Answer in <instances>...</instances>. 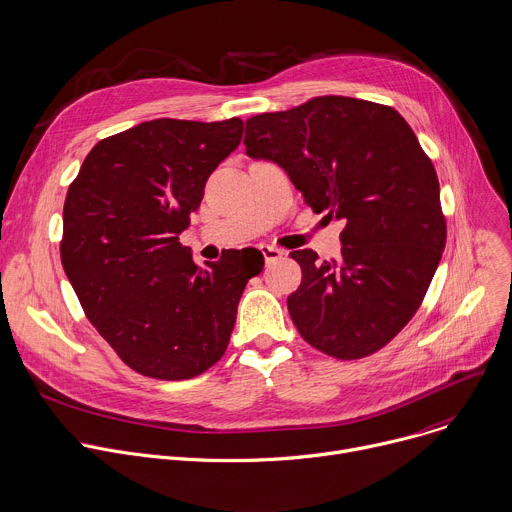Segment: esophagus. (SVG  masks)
I'll return each mask as SVG.
<instances>
[{"label": "esophagus", "instance_id": "esophagus-1", "mask_svg": "<svg viewBox=\"0 0 512 512\" xmlns=\"http://www.w3.org/2000/svg\"><path fill=\"white\" fill-rule=\"evenodd\" d=\"M260 252H262L266 264H272V262H276L278 258L284 256V252L280 248H274V246H260Z\"/></svg>", "mask_w": 512, "mask_h": 512}]
</instances>
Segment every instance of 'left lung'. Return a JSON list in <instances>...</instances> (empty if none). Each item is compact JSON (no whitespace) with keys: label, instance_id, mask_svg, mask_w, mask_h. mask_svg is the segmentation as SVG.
I'll use <instances>...</instances> for the list:
<instances>
[{"label":"left lung","instance_id":"1","mask_svg":"<svg viewBox=\"0 0 512 512\" xmlns=\"http://www.w3.org/2000/svg\"><path fill=\"white\" fill-rule=\"evenodd\" d=\"M244 145L278 163L313 212L345 222L339 260L290 252L300 337L343 361L377 353L420 309L446 246L438 175L416 133L387 105L329 94L250 117Z\"/></svg>","mask_w":512,"mask_h":512}]
</instances>
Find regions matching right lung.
<instances>
[{
  "label": "right lung",
  "instance_id": "add662e5",
  "mask_svg": "<svg viewBox=\"0 0 512 512\" xmlns=\"http://www.w3.org/2000/svg\"><path fill=\"white\" fill-rule=\"evenodd\" d=\"M242 133L238 117L147 121L98 141L68 187L64 272L86 319L141 375L179 381L218 363L240 296L262 272L240 252L199 268L179 242Z\"/></svg>",
  "mask_w": 512,
  "mask_h": 512
}]
</instances>
